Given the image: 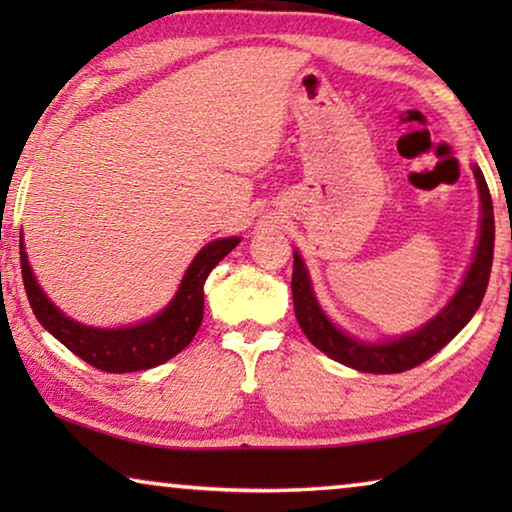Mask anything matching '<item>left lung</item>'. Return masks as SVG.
Here are the masks:
<instances>
[{
  "mask_svg": "<svg viewBox=\"0 0 512 512\" xmlns=\"http://www.w3.org/2000/svg\"><path fill=\"white\" fill-rule=\"evenodd\" d=\"M475 181H478L480 202H482V219H480V237L478 247H475V256L471 268H468L464 282H461L459 291L454 293L450 303L433 317L429 324L417 328L415 333L403 335L398 340L389 342H361L354 340L352 335L340 331L331 319L321 310L317 298H314L310 277H307V268L300 258L298 251H293V277H291V291H293V310H296V319L307 340L314 347L321 349L333 361L345 363V366L361 370V373H403L431 359L438 354L461 328H464L485 298L489 272H492V258H494V207L492 195H489L487 181L482 177L480 167H473Z\"/></svg>",
  "mask_w": 512,
  "mask_h": 512,
  "instance_id": "8db88e82",
  "label": "left lung"
}]
</instances>
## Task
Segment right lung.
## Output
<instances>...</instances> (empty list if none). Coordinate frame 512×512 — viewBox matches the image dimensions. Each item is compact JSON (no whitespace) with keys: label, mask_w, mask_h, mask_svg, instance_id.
<instances>
[{"label":"right lung","mask_w":512,"mask_h":512,"mask_svg":"<svg viewBox=\"0 0 512 512\" xmlns=\"http://www.w3.org/2000/svg\"><path fill=\"white\" fill-rule=\"evenodd\" d=\"M237 244H240V237H223V240H214L202 247L200 254L188 265L172 303L153 319L128 328H93L65 317L39 289L30 263H27L23 240H20V270H23L25 293L34 317L69 352L104 373H135V370L160 366L191 345L202 324V310H205V293L202 291H205L209 272Z\"/></svg>","instance_id":"1"}]
</instances>
